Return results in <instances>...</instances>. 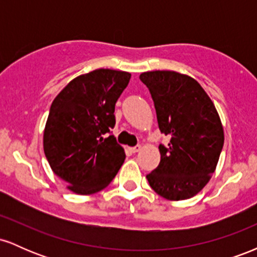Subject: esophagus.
<instances>
[{"mask_svg":"<svg viewBox=\"0 0 257 257\" xmlns=\"http://www.w3.org/2000/svg\"><path fill=\"white\" fill-rule=\"evenodd\" d=\"M141 150V146L140 145H137V146H134V147H131V151L133 152V153H135V152H139Z\"/></svg>","mask_w":257,"mask_h":257,"instance_id":"34e87169","label":"esophagus"}]
</instances>
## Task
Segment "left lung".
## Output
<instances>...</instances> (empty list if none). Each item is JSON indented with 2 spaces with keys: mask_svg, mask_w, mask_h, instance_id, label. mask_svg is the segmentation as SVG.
I'll return each instance as SVG.
<instances>
[{
  "mask_svg": "<svg viewBox=\"0 0 257 257\" xmlns=\"http://www.w3.org/2000/svg\"><path fill=\"white\" fill-rule=\"evenodd\" d=\"M149 88L159 131L169 135L159 145L161 162L146 178L156 193L169 200L193 197L208 184L223 147V128L214 102L196 79L175 71L140 75Z\"/></svg>",
  "mask_w": 257,
  "mask_h": 257,
  "instance_id": "left-lung-1",
  "label": "left lung"
}]
</instances>
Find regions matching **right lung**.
Returning <instances> with one entry per match:
<instances>
[{
    "label": "right lung",
    "mask_w": 257,
    "mask_h": 257,
    "mask_svg": "<svg viewBox=\"0 0 257 257\" xmlns=\"http://www.w3.org/2000/svg\"><path fill=\"white\" fill-rule=\"evenodd\" d=\"M131 73L99 69L72 79L52 102L43 149L52 170L78 194L110 185L125 159L111 129Z\"/></svg>",
    "instance_id": "1"
}]
</instances>
